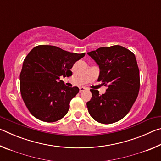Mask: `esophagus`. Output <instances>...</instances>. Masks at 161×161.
Wrapping results in <instances>:
<instances>
[{
  "mask_svg": "<svg viewBox=\"0 0 161 161\" xmlns=\"http://www.w3.org/2000/svg\"><path fill=\"white\" fill-rule=\"evenodd\" d=\"M86 89V88L85 87H84V86H81V87H80V92H83V91H84Z\"/></svg>",
  "mask_w": 161,
  "mask_h": 161,
  "instance_id": "esophagus-1",
  "label": "esophagus"
}]
</instances>
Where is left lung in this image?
Masks as SVG:
<instances>
[{"mask_svg":"<svg viewBox=\"0 0 161 161\" xmlns=\"http://www.w3.org/2000/svg\"><path fill=\"white\" fill-rule=\"evenodd\" d=\"M87 54L99 67L98 81L108 86L102 95L90 89L92 97L86 103L89 113L99 123H115L129 112L138 95L140 76L136 57L120 45L99 47Z\"/></svg>","mask_w":161,"mask_h":161,"instance_id":"8db88e82","label":"left lung"}]
</instances>
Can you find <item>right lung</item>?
<instances>
[{"label":"right lung","instance_id":"obj_1","mask_svg":"<svg viewBox=\"0 0 161 161\" xmlns=\"http://www.w3.org/2000/svg\"><path fill=\"white\" fill-rule=\"evenodd\" d=\"M85 53L65 51L56 46L35 47L24 59L20 75L21 97L30 112L45 122H54L66 115L78 87H69L59 80L72 75L70 69Z\"/></svg>","mask_w":161,"mask_h":161}]
</instances>
